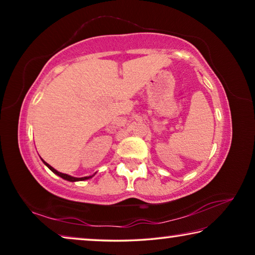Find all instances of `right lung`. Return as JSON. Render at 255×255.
<instances>
[{
	"label": "right lung",
	"mask_w": 255,
	"mask_h": 255,
	"mask_svg": "<svg viewBox=\"0 0 255 255\" xmlns=\"http://www.w3.org/2000/svg\"><path fill=\"white\" fill-rule=\"evenodd\" d=\"M47 166L49 167V169L54 172L55 174H57V175H59L60 178H63V179H65V180H67V181H72V182H74V181H83V180H86V179H90L91 178V176H84V178H74V176H71V175H67V174H64V173H60V172H58V171H56L54 167H51L49 164H47L46 162H44Z\"/></svg>",
	"instance_id": "right-lung-1"
}]
</instances>
